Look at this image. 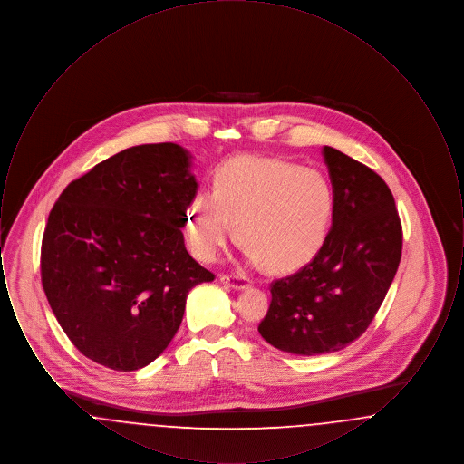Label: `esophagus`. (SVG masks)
I'll use <instances>...</instances> for the list:
<instances>
[{
    "mask_svg": "<svg viewBox=\"0 0 464 464\" xmlns=\"http://www.w3.org/2000/svg\"><path fill=\"white\" fill-rule=\"evenodd\" d=\"M221 282L224 285L235 288V290H243L250 285V280L243 275H222Z\"/></svg>",
    "mask_w": 464,
    "mask_h": 464,
    "instance_id": "34e87169",
    "label": "esophagus"
}]
</instances>
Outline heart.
<instances>
[{
  "label": "heart",
  "mask_w": 464,
  "mask_h": 464,
  "mask_svg": "<svg viewBox=\"0 0 464 464\" xmlns=\"http://www.w3.org/2000/svg\"><path fill=\"white\" fill-rule=\"evenodd\" d=\"M332 212L331 186L318 170L280 158L238 156L218 170L214 193L199 191L189 201L184 233L198 257L214 261L237 222L252 261L287 271L320 252Z\"/></svg>",
  "instance_id": "1"
}]
</instances>
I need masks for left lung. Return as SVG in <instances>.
Returning <instances> with one entry per match:
<instances>
[{"mask_svg": "<svg viewBox=\"0 0 464 464\" xmlns=\"http://www.w3.org/2000/svg\"><path fill=\"white\" fill-rule=\"evenodd\" d=\"M332 226L314 259L271 284L259 332L292 354L331 353L358 339L381 308L401 257V224L388 184L331 146Z\"/></svg>", "mask_w": 464, "mask_h": 464, "instance_id": "8db88e82", "label": "left lung"}]
</instances>
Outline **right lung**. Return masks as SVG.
<instances>
[{
    "instance_id": "obj_1",
    "label": "right lung",
    "mask_w": 464,
    "mask_h": 464,
    "mask_svg": "<svg viewBox=\"0 0 464 464\" xmlns=\"http://www.w3.org/2000/svg\"><path fill=\"white\" fill-rule=\"evenodd\" d=\"M197 191L174 142L133 146L69 182L44 227L42 284L80 353L129 372L170 344L189 290L214 280L180 229Z\"/></svg>"
}]
</instances>
